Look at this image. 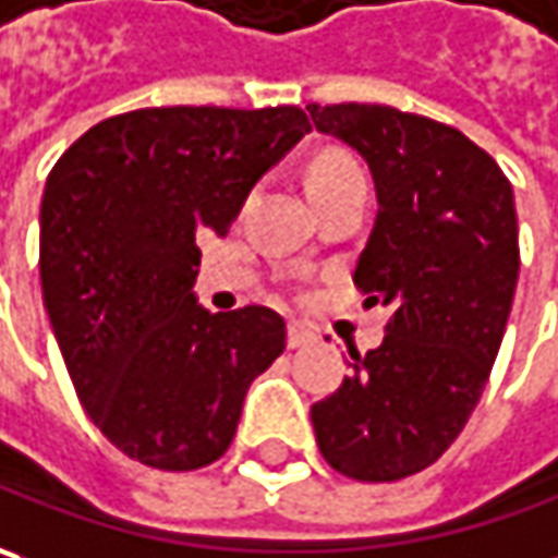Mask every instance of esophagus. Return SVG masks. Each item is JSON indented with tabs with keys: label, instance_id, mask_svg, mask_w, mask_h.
<instances>
[{
	"label": "esophagus",
	"instance_id": "1",
	"mask_svg": "<svg viewBox=\"0 0 558 558\" xmlns=\"http://www.w3.org/2000/svg\"><path fill=\"white\" fill-rule=\"evenodd\" d=\"M308 343H315V333H312L308 327L296 325V322L287 327V347H290V350H303Z\"/></svg>",
	"mask_w": 558,
	"mask_h": 558
}]
</instances>
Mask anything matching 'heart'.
I'll list each match as a JSON object with an SVG mask.
<instances>
[{
  "mask_svg": "<svg viewBox=\"0 0 558 558\" xmlns=\"http://www.w3.org/2000/svg\"><path fill=\"white\" fill-rule=\"evenodd\" d=\"M355 181H365V174H362L359 161L347 156V153H340V149L318 153L308 161V168H305V186H308L312 199H322L327 193H333V190Z\"/></svg>",
  "mask_w": 558,
  "mask_h": 558,
  "instance_id": "b5f03b06",
  "label": "heart"
}]
</instances>
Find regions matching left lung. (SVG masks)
<instances>
[{"label": "left lung", "instance_id": "8db88e82", "mask_svg": "<svg viewBox=\"0 0 558 558\" xmlns=\"http://www.w3.org/2000/svg\"><path fill=\"white\" fill-rule=\"evenodd\" d=\"M315 131L368 161L377 218L355 265L365 305H387L377 350L312 405L330 469L400 481L434 465L481 400L519 280V218L499 165L449 124L390 106H305Z\"/></svg>", "mask_w": 558, "mask_h": 558}]
</instances>
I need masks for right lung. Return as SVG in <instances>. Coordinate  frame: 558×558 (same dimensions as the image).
<instances>
[{
  "instance_id": "obj_1",
  "label": "right lung",
  "mask_w": 558,
  "mask_h": 558,
  "mask_svg": "<svg viewBox=\"0 0 558 558\" xmlns=\"http://www.w3.org/2000/svg\"><path fill=\"white\" fill-rule=\"evenodd\" d=\"M305 134L296 106L136 109L89 128L49 171L43 303L86 415L149 469L221 459L250 384L287 347L265 305L211 315L196 303V240L225 236Z\"/></svg>"
}]
</instances>
